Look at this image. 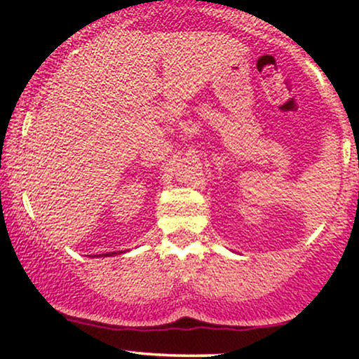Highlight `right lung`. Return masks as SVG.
Instances as JSON below:
<instances>
[{"instance_id": "obj_1", "label": "right lung", "mask_w": 359, "mask_h": 359, "mask_svg": "<svg viewBox=\"0 0 359 359\" xmlns=\"http://www.w3.org/2000/svg\"><path fill=\"white\" fill-rule=\"evenodd\" d=\"M108 255H114V253H108Z\"/></svg>"}]
</instances>
